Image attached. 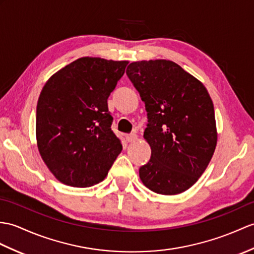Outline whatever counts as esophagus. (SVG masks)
Here are the masks:
<instances>
[{"label":"esophagus","instance_id":"34e87169","mask_svg":"<svg viewBox=\"0 0 254 254\" xmlns=\"http://www.w3.org/2000/svg\"><path fill=\"white\" fill-rule=\"evenodd\" d=\"M127 141H129V143H133V141H135L137 139V135L135 134V133H132V134H129V135H127Z\"/></svg>","mask_w":254,"mask_h":254}]
</instances>
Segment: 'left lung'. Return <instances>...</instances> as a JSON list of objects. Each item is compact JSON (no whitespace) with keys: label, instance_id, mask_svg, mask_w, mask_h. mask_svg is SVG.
Instances as JSON below:
<instances>
[{"label":"left lung","instance_id":"1","mask_svg":"<svg viewBox=\"0 0 254 254\" xmlns=\"http://www.w3.org/2000/svg\"><path fill=\"white\" fill-rule=\"evenodd\" d=\"M127 74L148 116L144 138L151 148L139 178L154 192L178 194L207 169L217 143L213 102L205 86L174 62H134Z\"/></svg>","mask_w":254,"mask_h":254}]
</instances>
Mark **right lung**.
I'll return each mask as SVG.
<instances>
[{"label": "right lung", "mask_w": 254, "mask_h": 254, "mask_svg": "<svg viewBox=\"0 0 254 254\" xmlns=\"http://www.w3.org/2000/svg\"><path fill=\"white\" fill-rule=\"evenodd\" d=\"M127 64L81 57L53 74L41 91L35 120L38 149L63 184H97L121 152L107 99Z\"/></svg>", "instance_id": "right-lung-1"}]
</instances>
